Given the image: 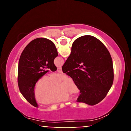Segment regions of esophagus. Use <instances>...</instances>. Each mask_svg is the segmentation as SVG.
Masks as SVG:
<instances>
[{
    "label": "esophagus",
    "instance_id": "esophagus-1",
    "mask_svg": "<svg viewBox=\"0 0 131 131\" xmlns=\"http://www.w3.org/2000/svg\"><path fill=\"white\" fill-rule=\"evenodd\" d=\"M57 71L59 73H62V68L61 67H59L58 68Z\"/></svg>",
    "mask_w": 131,
    "mask_h": 131
}]
</instances>
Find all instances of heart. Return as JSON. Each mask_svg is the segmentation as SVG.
<instances>
[{
    "instance_id": "b5f03b06",
    "label": "heart",
    "mask_w": 131,
    "mask_h": 131,
    "mask_svg": "<svg viewBox=\"0 0 131 131\" xmlns=\"http://www.w3.org/2000/svg\"><path fill=\"white\" fill-rule=\"evenodd\" d=\"M65 75L53 74L48 77L43 76L36 81L34 88V96L39 102L45 105H51L67 101L70 99V94H77L80 89L76 82L70 77H65L61 84Z\"/></svg>"
}]
</instances>
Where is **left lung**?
I'll return each instance as SVG.
<instances>
[{
    "instance_id": "left-lung-1",
    "label": "left lung",
    "mask_w": 131,
    "mask_h": 131,
    "mask_svg": "<svg viewBox=\"0 0 131 131\" xmlns=\"http://www.w3.org/2000/svg\"><path fill=\"white\" fill-rule=\"evenodd\" d=\"M58 52L52 41L46 38H37L31 41L22 52L18 69V84L22 95L29 103L37 107L34 96L36 81L50 69L55 72L54 63Z\"/></svg>"
}]
</instances>
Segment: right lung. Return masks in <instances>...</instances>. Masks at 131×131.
Wrapping results in <instances>:
<instances>
[{
  "label": "right lung",
  "instance_id": "add662e5",
  "mask_svg": "<svg viewBox=\"0 0 131 131\" xmlns=\"http://www.w3.org/2000/svg\"><path fill=\"white\" fill-rule=\"evenodd\" d=\"M80 89L77 102L95 105L105 98L113 83L112 57L105 46L90 35L77 38L62 68Z\"/></svg>",
  "mask_w": 131,
  "mask_h": 131
}]
</instances>
